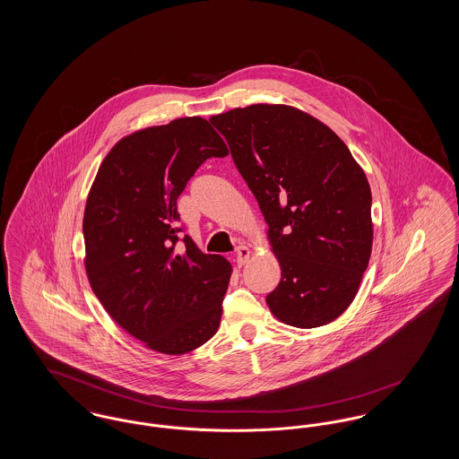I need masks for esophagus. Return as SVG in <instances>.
I'll return each instance as SVG.
<instances>
[{
	"instance_id": "34e87169",
	"label": "esophagus",
	"mask_w": 459,
	"mask_h": 459,
	"mask_svg": "<svg viewBox=\"0 0 459 459\" xmlns=\"http://www.w3.org/2000/svg\"><path fill=\"white\" fill-rule=\"evenodd\" d=\"M249 258H251V251L246 247V246H239L238 247V255H236V262L239 266L242 264H246V263L249 262Z\"/></svg>"
}]
</instances>
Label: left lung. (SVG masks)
I'll use <instances>...</instances> for the list:
<instances>
[{"instance_id": "left-lung-1", "label": "left lung", "mask_w": 459, "mask_h": 459, "mask_svg": "<svg viewBox=\"0 0 459 459\" xmlns=\"http://www.w3.org/2000/svg\"><path fill=\"white\" fill-rule=\"evenodd\" d=\"M256 197L281 282L266 305L282 324L327 325L354 301L373 244L368 178L344 141L289 105L213 115Z\"/></svg>"}]
</instances>
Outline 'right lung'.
Returning a JSON list of instances; mask_svg holds the SVG:
<instances>
[{
    "label": "right lung",
    "instance_id": "add662e5",
    "mask_svg": "<svg viewBox=\"0 0 459 459\" xmlns=\"http://www.w3.org/2000/svg\"><path fill=\"white\" fill-rule=\"evenodd\" d=\"M229 154L203 117L122 137L105 156L84 208L89 285L111 320L148 350L178 356L219 330L232 264L177 247V197L208 158Z\"/></svg>",
    "mask_w": 459,
    "mask_h": 459
}]
</instances>
